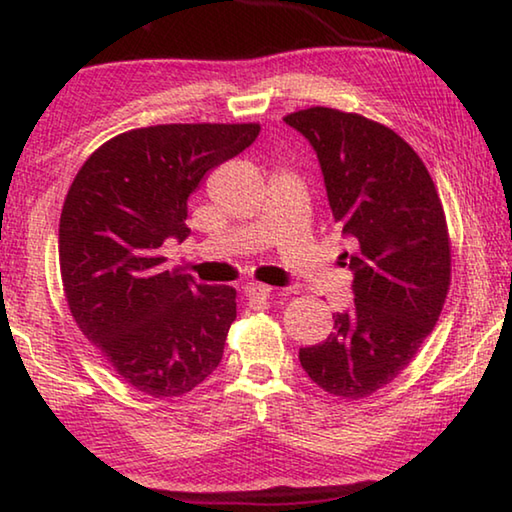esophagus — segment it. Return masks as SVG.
I'll use <instances>...</instances> for the list:
<instances>
[{
  "mask_svg": "<svg viewBox=\"0 0 512 512\" xmlns=\"http://www.w3.org/2000/svg\"><path fill=\"white\" fill-rule=\"evenodd\" d=\"M271 291L273 289L268 287V284H257V282H248L244 287V293L248 300H266V298H271Z\"/></svg>",
  "mask_w": 512,
  "mask_h": 512,
  "instance_id": "34e87169",
  "label": "esophagus"
}]
</instances>
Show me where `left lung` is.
<instances>
[{
    "label": "left lung",
    "instance_id": "8db88e82",
    "mask_svg": "<svg viewBox=\"0 0 512 512\" xmlns=\"http://www.w3.org/2000/svg\"><path fill=\"white\" fill-rule=\"evenodd\" d=\"M316 151L334 221L350 239L354 305L323 343L300 348L311 381L345 400L391 384L443 311L452 255L427 167L391 128L352 112L284 117Z\"/></svg>",
    "mask_w": 512,
    "mask_h": 512
}]
</instances>
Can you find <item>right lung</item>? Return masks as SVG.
<instances>
[{
  "mask_svg": "<svg viewBox=\"0 0 512 512\" xmlns=\"http://www.w3.org/2000/svg\"><path fill=\"white\" fill-rule=\"evenodd\" d=\"M259 124H162L94 151L60 214L69 311L117 375L151 397H180L221 363L237 291L164 271L160 248L185 241L187 198L235 158Z\"/></svg>",
  "mask_w": 512,
  "mask_h": 512,
  "instance_id": "add662e5",
  "label": "right lung"
}]
</instances>
